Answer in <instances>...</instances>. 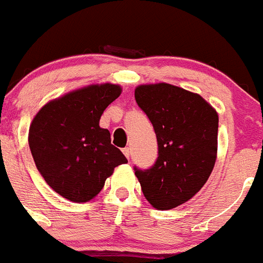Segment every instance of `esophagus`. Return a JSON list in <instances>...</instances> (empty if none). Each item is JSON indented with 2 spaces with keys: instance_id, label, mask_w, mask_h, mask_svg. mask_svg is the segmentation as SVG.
Masks as SVG:
<instances>
[{
  "instance_id": "obj_1",
  "label": "esophagus",
  "mask_w": 263,
  "mask_h": 263,
  "mask_svg": "<svg viewBox=\"0 0 263 263\" xmlns=\"http://www.w3.org/2000/svg\"><path fill=\"white\" fill-rule=\"evenodd\" d=\"M122 152H123V155L126 156L127 158L130 157V149H129V147H123V149H122Z\"/></svg>"
}]
</instances>
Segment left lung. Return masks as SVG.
Masks as SVG:
<instances>
[{"label":"left lung","instance_id":"obj_1","mask_svg":"<svg viewBox=\"0 0 263 263\" xmlns=\"http://www.w3.org/2000/svg\"><path fill=\"white\" fill-rule=\"evenodd\" d=\"M138 107L153 125L158 157L134 166L144 196L157 210L188 201L205 184L216 160L218 114L200 95L168 83L138 86Z\"/></svg>","mask_w":263,"mask_h":263}]
</instances>
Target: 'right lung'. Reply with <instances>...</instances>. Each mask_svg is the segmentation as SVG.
Listing matches in <instances>:
<instances>
[{"label": "right lung", "mask_w": 263, "mask_h": 263, "mask_svg": "<svg viewBox=\"0 0 263 263\" xmlns=\"http://www.w3.org/2000/svg\"><path fill=\"white\" fill-rule=\"evenodd\" d=\"M121 94L117 84H94L49 102L32 121L29 147L52 190L75 203L97 196L114 168L126 164L99 119Z\"/></svg>", "instance_id": "right-lung-1"}]
</instances>
